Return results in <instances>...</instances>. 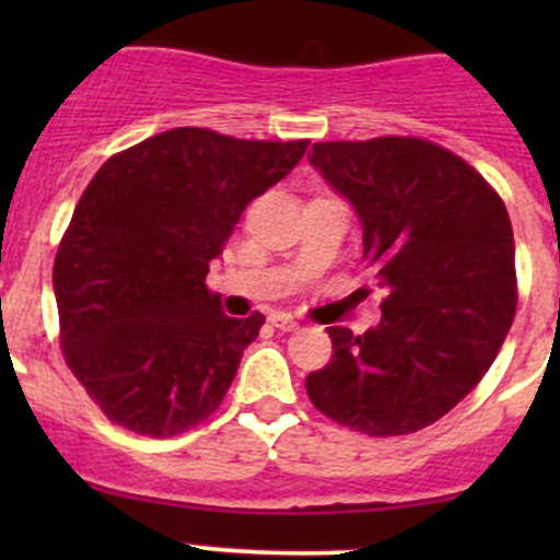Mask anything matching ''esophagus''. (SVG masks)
Returning <instances> with one entry per match:
<instances>
[{
    "label": "esophagus",
    "instance_id": "obj_1",
    "mask_svg": "<svg viewBox=\"0 0 560 560\" xmlns=\"http://www.w3.org/2000/svg\"><path fill=\"white\" fill-rule=\"evenodd\" d=\"M270 325L279 327V330H284V332L298 330V319L290 314H270Z\"/></svg>",
    "mask_w": 560,
    "mask_h": 560
}]
</instances>
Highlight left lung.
Here are the masks:
<instances>
[{
	"mask_svg": "<svg viewBox=\"0 0 560 560\" xmlns=\"http://www.w3.org/2000/svg\"><path fill=\"white\" fill-rule=\"evenodd\" d=\"M308 162L352 202L385 290L363 336L327 327L332 358L308 374V398L369 436L422 431L479 385L515 319L510 213L471 165L420 138L314 143Z\"/></svg>",
	"mask_w": 560,
	"mask_h": 560,
	"instance_id": "left-lung-1",
	"label": "left lung"
}]
</instances>
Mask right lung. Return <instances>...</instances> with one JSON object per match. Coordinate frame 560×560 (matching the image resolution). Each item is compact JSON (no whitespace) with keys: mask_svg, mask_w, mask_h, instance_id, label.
Returning a JSON list of instances; mask_svg holds the SVG:
<instances>
[{"mask_svg":"<svg viewBox=\"0 0 560 560\" xmlns=\"http://www.w3.org/2000/svg\"><path fill=\"white\" fill-rule=\"evenodd\" d=\"M306 149L178 127L100 167L56 252L54 295L67 365L107 420L165 439L219 409L265 316L224 314L206 276Z\"/></svg>","mask_w":560,"mask_h":560,"instance_id":"right-lung-1","label":"right lung"}]
</instances>
